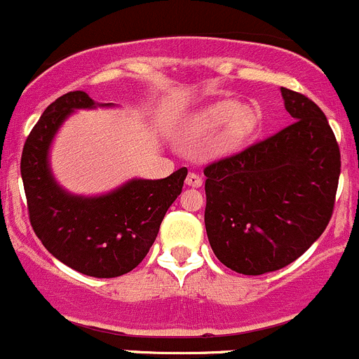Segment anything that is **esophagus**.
I'll return each instance as SVG.
<instances>
[{
    "label": "esophagus",
    "instance_id": "1",
    "mask_svg": "<svg viewBox=\"0 0 359 359\" xmlns=\"http://www.w3.org/2000/svg\"><path fill=\"white\" fill-rule=\"evenodd\" d=\"M184 183H187L188 187H191V188H198V187H202V178L198 175H195V172H188Z\"/></svg>",
    "mask_w": 359,
    "mask_h": 359
}]
</instances>
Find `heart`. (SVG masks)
I'll list each match as a JSON object with an SVG mask.
<instances>
[{
    "label": "heart",
    "instance_id": "1",
    "mask_svg": "<svg viewBox=\"0 0 359 359\" xmlns=\"http://www.w3.org/2000/svg\"><path fill=\"white\" fill-rule=\"evenodd\" d=\"M223 125V148L233 150L253 136L258 127V113L253 106L239 104L233 99H222L198 109L183 130L187 140H198L216 133Z\"/></svg>",
    "mask_w": 359,
    "mask_h": 359
}]
</instances>
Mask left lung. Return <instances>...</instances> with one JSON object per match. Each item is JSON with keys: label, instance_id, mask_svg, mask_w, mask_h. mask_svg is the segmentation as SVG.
Listing matches in <instances>:
<instances>
[{"label": "left lung", "instance_id": "left-lung-1", "mask_svg": "<svg viewBox=\"0 0 359 359\" xmlns=\"http://www.w3.org/2000/svg\"><path fill=\"white\" fill-rule=\"evenodd\" d=\"M295 122L204 169V223L216 258L244 276L279 271L328 225L340 176L335 134L318 104L281 87Z\"/></svg>", "mask_w": 359, "mask_h": 359}]
</instances>
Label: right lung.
Wrapping results in <instances>:
<instances>
[{
	"label": "right lung",
	"instance_id": "add662e5",
	"mask_svg": "<svg viewBox=\"0 0 359 359\" xmlns=\"http://www.w3.org/2000/svg\"><path fill=\"white\" fill-rule=\"evenodd\" d=\"M81 90L55 99L27 136L20 175L34 233L48 253L92 278H118L143 262L187 178L181 168L164 180L133 178L101 195L62 188L50 165V147L76 109L111 108Z\"/></svg>",
	"mask_w": 359,
	"mask_h": 359
}]
</instances>
